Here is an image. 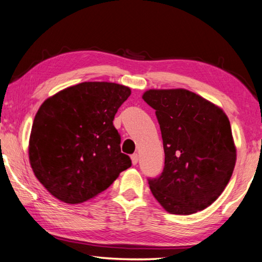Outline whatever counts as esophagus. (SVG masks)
I'll return each mask as SVG.
<instances>
[{"label": "esophagus", "mask_w": 262, "mask_h": 262, "mask_svg": "<svg viewBox=\"0 0 262 262\" xmlns=\"http://www.w3.org/2000/svg\"><path fill=\"white\" fill-rule=\"evenodd\" d=\"M132 162H133V165H137V162H138V155H136V153H135V155H133L132 156Z\"/></svg>", "instance_id": "1"}]
</instances>
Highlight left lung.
Segmentation results:
<instances>
[{
	"mask_svg": "<svg viewBox=\"0 0 262 262\" xmlns=\"http://www.w3.org/2000/svg\"><path fill=\"white\" fill-rule=\"evenodd\" d=\"M142 97L156 110L165 150L161 175L148 178L153 196L169 213L201 211L223 193L236 162L228 117L184 89L148 90Z\"/></svg>",
	"mask_w": 262,
	"mask_h": 262,
	"instance_id": "obj_1",
	"label": "left lung"
}]
</instances>
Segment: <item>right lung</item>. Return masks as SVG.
<instances>
[{"instance_id": "add662e5", "label": "right lung", "mask_w": 262, "mask_h": 262, "mask_svg": "<svg viewBox=\"0 0 262 262\" xmlns=\"http://www.w3.org/2000/svg\"><path fill=\"white\" fill-rule=\"evenodd\" d=\"M130 89L85 81L39 106L29 138V162L39 183L60 201L77 204L103 192L132 166L114 126Z\"/></svg>"}]
</instances>
